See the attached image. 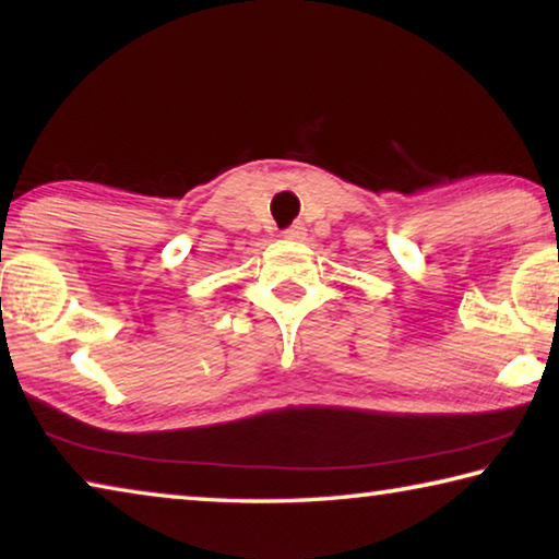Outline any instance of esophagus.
Returning <instances> with one entry per match:
<instances>
[{"mask_svg":"<svg viewBox=\"0 0 559 559\" xmlns=\"http://www.w3.org/2000/svg\"><path fill=\"white\" fill-rule=\"evenodd\" d=\"M306 226H302L300 222H296V224H290L288 229H283V236H286V239H290V241H300V239H306Z\"/></svg>","mask_w":559,"mask_h":559,"instance_id":"34e87169","label":"esophagus"}]
</instances>
